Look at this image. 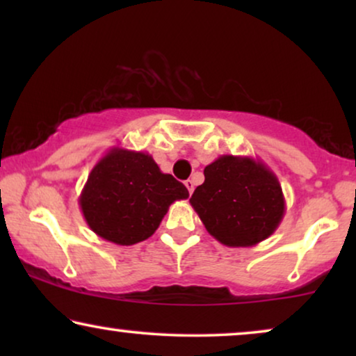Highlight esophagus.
Returning <instances> with one entry per match:
<instances>
[{
	"instance_id": "obj_1",
	"label": "esophagus",
	"mask_w": 356,
	"mask_h": 356,
	"mask_svg": "<svg viewBox=\"0 0 356 356\" xmlns=\"http://www.w3.org/2000/svg\"><path fill=\"white\" fill-rule=\"evenodd\" d=\"M184 186L188 188L189 194H193V191H194V181H193V179H186V181H184Z\"/></svg>"
}]
</instances>
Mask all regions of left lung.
<instances>
[{"label":"left lung","instance_id":"1","mask_svg":"<svg viewBox=\"0 0 356 356\" xmlns=\"http://www.w3.org/2000/svg\"><path fill=\"white\" fill-rule=\"evenodd\" d=\"M191 206L206 230L230 248L264 241L285 216V197L275 173L261 160L220 155L204 168Z\"/></svg>","mask_w":356,"mask_h":356}]
</instances>
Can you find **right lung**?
<instances>
[{
  "label": "right lung",
  "mask_w": 356,
  "mask_h": 356,
  "mask_svg": "<svg viewBox=\"0 0 356 356\" xmlns=\"http://www.w3.org/2000/svg\"><path fill=\"white\" fill-rule=\"evenodd\" d=\"M188 197L186 186L162 173L152 155L111 147L87 177L79 207L97 236L131 246L152 236L168 207Z\"/></svg>",
  "instance_id": "right-lung-1"
}]
</instances>
